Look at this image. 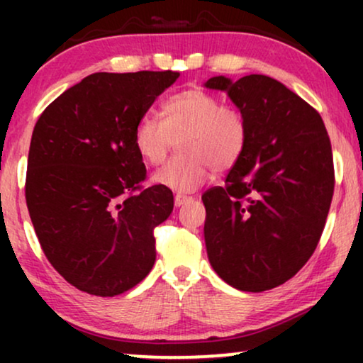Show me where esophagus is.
Masks as SVG:
<instances>
[{
    "label": "esophagus",
    "mask_w": 363,
    "mask_h": 363,
    "mask_svg": "<svg viewBox=\"0 0 363 363\" xmlns=\"http://www.w3.org/2000/svg\"><path fill=\"white\" fill-rule=\"evenodd\" d=\"M191 198L190 196H185V195H180V193H178V195H175V206L177 208H180V206H183L185 205L186 201H190Z\"/></svg>",
    "instance_id": "34e87169"
}]
</instances>
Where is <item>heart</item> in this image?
Masks as SVG:
<instances>
[{
  "mask_svg": "<svg viewBox=\"0 0 363 363\" xmlns=\"http://www.w3.org/2000/svg\"><path fill=\"white\" fill-rule=\"evenodd\" d=\"M162 117L143 113L133 130V145L148 165L165 160L173 140H178V155L153 173V185L190 193L210 178L211 170H231L245 153V113L205 89L173 94L163 102Z\"/></svg>",
  "mask_w": 363,
  "mask_h": 363,
  "instance_id": "obj_1",
  "label": "heart"
}]
</instances>
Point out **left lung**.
Segmentation results:
<instances>
[{"instance_id": "8db88e82", "label": "left lung", "mask_w": 363, "mask_h": 363, "mask_svg": "<svg viewBox=\"0 0 363 363\" xmlns=\"http://www.w3.org/2000/svg\"><path fill=\"white\" fill-rule=\"evenodd\" d=\"M245 113L247 143L225 186L201 196L210 264L235 289L289 281L315 251L334 195V160L322 117L276 79L216 76Z\"/></svg>"}]
</instances>
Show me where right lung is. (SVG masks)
<instances>
[{
  "instance_id": "right-lung-1",
  "label": "right lung",
  "mask_w": 363,
  "mask_h": 363,
  "mask_svg": "<svg viewBox=\"0 0 363 363\" xmlns=\"http://www.w3.org/2000/svg\"><path fill=\"white\" fill-rule=\"evenodd\" d=\"M180 72H96L49 104L33 130L26 203L54 269L79 291L113 297L155 264L153 230L173 193L142 190L145 165L133 145L143 113Z\"/></svg>"
}]
</instances>
